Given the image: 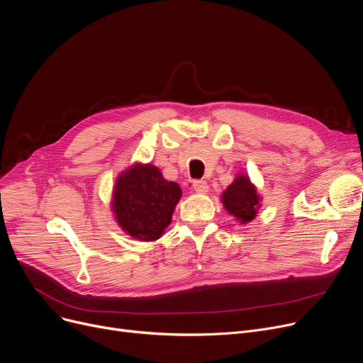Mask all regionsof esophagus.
Masks as SVG:
<instances>
[{"label":"esophagus","instance_id":"esophagus-1","mask_svg":"<svg viewBox=\"0 0 363 363\" xmlns=\"http://www.w3.org/2000/svg\"><path fill=\"white\" fill-rule=\"evenodd\" d=\"M193 190L196 191V193H200V194H204V193H208V190H209V185H208V182L206 181H194L193 182Z\"/></svg>","mask_w":363,"mask_h":363}]
</instances>
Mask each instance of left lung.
Segmentation results:
<instances>
[{
    "instance_id": "obj_1",
    "label": "left lung",
    "mask_w": 363,
    "mask_h": 363,
    "mask_svg": "<svg viewBox=\"0 0 363 363\" xmlns=\"http://www.w3.org/2000/svg\"><path fill=\"white\" fill-rule=\"evenodd\" d=\"M223 203L228 213L240 220V224H246L257 216L259 196L249 178L246 175H239L223 193Z\"/></svg>"
}]
</instances>
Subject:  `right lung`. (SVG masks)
Returning a JSON list of instances; mask_svg holds the SVG:
<instances>
[{
  "label": "right lung",
  "mask_w": 363,
  "mask_h": 363,
  "mask_svg": "<svg viewBox=\"0 0 363 363\" xmlns=\"http://www.w3.org/2000/svg\"><path fill=\"white\" fill-rule=\"evenodd\" d=\"M181 199L177 182L166 181L152 164L123 172L114 188L113 211L118 225L132 238L152 242L162 238Z\"/></svg>",
  "instance_id": "add662e5"
}]
</instances>
